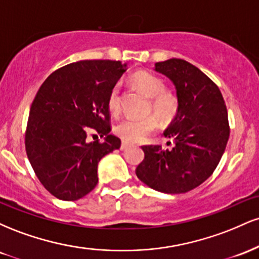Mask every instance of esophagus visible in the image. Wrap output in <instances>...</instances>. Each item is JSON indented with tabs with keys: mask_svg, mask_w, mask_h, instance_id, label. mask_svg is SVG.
Segmentation results:
<instances>
[{
	"mask_svg": "<svg viewBox=\"0 0 259 259\" xmlns=\"http://www.w3.org/2000/svg\"><path fill=\"white\" fill-rule=\"evenodd\" d=\"M129 146H130L129 142L123 141V142H121V145H120V150L121 151H125V150H127V148H129Z\"/></svg>",
	"mask_w": 259,
	"mask_h": 259,
	"instance_id": "esophagus-1",
	"label": "esophagus"
}]
</instances>
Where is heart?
Listing matches in <instances>:
<instances>
[{
    "label": "heart",
    "instance_id": "b5f03b06",
    "mask_svg": "<svg viewBox=\"0 0 259 259\" xmlns=\"http://www.w3.org/2000/svg\"><path fill=\"white\" fill-rule=\"evenodd\" d=\"M133 84L151 99L150 108L154 115L163 123H169L175 118L179 111V101L175 95L165 91V82L154 74L139 72L132 76ZM120 85L115 84L111 89L107 99V106L112 114L120 112ZM158 126L154 117L126 118L114 126L115 135L127 142H140L146 140Z\"/></svg>",
    "mask_w": 259,
    "mask_h": 259
}]
</instances>
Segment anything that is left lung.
<instances>
[{
    "instance_id": "obj_1",
    "label": "left lung",
    "mask_w": 259,
    "mask_h": 259,
    "mask_svg": "<svg viewBox=\"0 0 259 259\" xmlns=\"http://www.w3.org/2000/svg\"><path fill=\"white\" fill-rule=\"evenodd\" d=\"M154 70L177 89L179 111L164 132L173 146H142L136 175L159 192L184 194L206 181L224 153L230 134L227 106L218 86L184 59L158 62Z\"/></svg>"
}]
</instances>
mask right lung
<instances>
[{
	"instance_id": "right-lung-1",
	"label": "right lung",
	"mask_w": 259,
	"mask_h": 259,
	"mask_svg": "<svg viewBox=\"0 0 259 259\" xmlns=\"http://www.w3.org/2000/svg\"><path fill=\"white\" fill-rule=\"evenodd\" d=\"M125 70L119 61H79L53 72L38 89L25 150L40 183L59 200L75 201L91 192L101 158L120 147V139L109 134L107 99ZM95 131L105 141L89 142Z\"/></svg>"
}]
</instances>
